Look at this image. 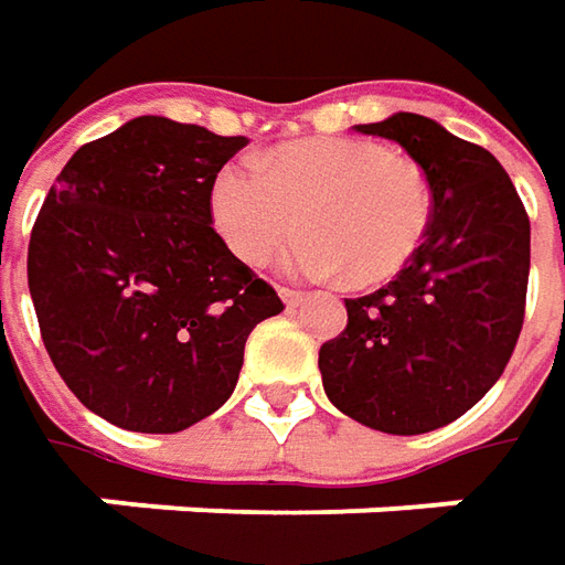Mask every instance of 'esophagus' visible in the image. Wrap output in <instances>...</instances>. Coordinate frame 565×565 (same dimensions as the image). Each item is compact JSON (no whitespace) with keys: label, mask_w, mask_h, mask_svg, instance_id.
<instances>
[{"label":"esophagus","mask_w":565,"mask_h":565,"mask_svg":"<svg viewBox=\"0 0 565 565\" xmlns=\"http://www.w3.org/2000/svg\"><path fill=\"white\" fill-rule=\"evenodd\" d=\"M279 298L286 301V308H298L305 301V292H298V289H279Z\"/></svg>","instance_id":"esophagus-1"}]
</instances>
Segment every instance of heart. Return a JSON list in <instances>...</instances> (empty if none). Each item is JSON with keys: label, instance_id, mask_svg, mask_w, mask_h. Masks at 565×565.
I'll list each match as a JSON object with an SVG mask.
<instances>
[{"label": "heart", "instance_id": "1", "mask_svg": "<svg viewBox=\"0 0 565 565\" xmlns=\"http://www.w3.org/2000/svg\"><path fill=\"white\" fill-rule=\"evenodd\" d=\"M260 169L228 163L210 185V220L250 270L267 267L301 232L292 267L352 289L390 282L422 248L434 194L427 172L399 150L355 138L279 143Z\"/></svg>", "mask_w": 565, "mask_h": 565}]
</instances>
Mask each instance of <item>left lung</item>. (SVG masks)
Listing matches in <instances>:
<instances>
[{
  "label": "left lung",
  "instance_id": "1",
  "mask_svg": "<svg viewBox=\"0 0 565 565\" xmlns=\"http://www.w3.org/2000/svg\"><path fill=\"white\" fill-rule=\"evenodd\" d=\"M355 128L422 166L434 213L393 282L345 298L349 323L317 367L342 415L412 437L462 418L503 374L525 317L532 226L497 157L440 121L393 113Z\"/></svg>",
  "mask_w": 565,
  "mask_h": 565
}]
</instances>
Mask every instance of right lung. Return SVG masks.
Returning a JSON list of instances; mask_svg holds the SVG:
<instances>
[{"mask_svg":"<svg viewBox=\"0 0 565 565\" xmlns=\"http://www.w3.org/2000/svg\"><path fill=\"white\" fill-rule=\"evenodd\" d=\"M248 143L138 116L58 172L28 248L43 345L94 415L179 434L232 396L250 330L279 295L210 220L216 172Z\"/></svg>","mask_w":565,"mask_h":565,"instance_id":"obj_1","label":"right lung"}]
</instances>
